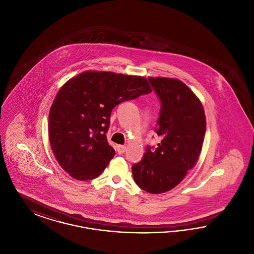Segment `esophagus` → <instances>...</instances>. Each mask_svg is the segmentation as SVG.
<instances>
[{"mask_svg": "<svg viewBox=\"0 0 254 254\" xmlns=\"http://www.w3.org/2000/svg\"><path fill=\"white\" fill-rule=\"evenodd\" d=\"M126 150H127V146H126V145H118V146H117V151H118L119 154L125 153Z\"/></svg>", "mask_w": 254, "mask_h": 254, "instance_id": "obj_1", "label": "esophagus"}]
</instances>
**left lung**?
<instances>
[{"instance_id": "left-lung-1", "label": "left lung", "mask_w": 254, "mask_h": 254, "mask_svg": "<svg viewBox=\"0 0 254 254\" xmlns=\"http://www.w3.org/2000/svg\"><path fill=\"white\" fill-rule=\"evenodd\" d=\"M161 101L155 131L161 143L146 146L143 159L132 166L133 179L149 193L175 188L198 161L205 137V111L200 100L180 80L149 77Z\"/></svg>"}]
</instances>
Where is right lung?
Returning a JSON list of instances; mask_svg holds the SVG:
<instances>
[{
	"instance_id": "right-lung-1",
	"label": "right lung",
	"mask_w": 254,
	"mask_h": 254,
	"mask_svg": "<svg viewBox=\"0 0 254 254\" xmlns=\"http://www.w3.org/2000/svg\"><path fill=\"white\" fill-rule=\"evenodd\" d=\"M149 92L141 76L90 70L68 80L49 115V142L64 170L80 181L98 177L115 154L106 135L112 109Z\"/></svg>"
}]
</instances>
